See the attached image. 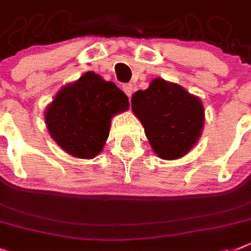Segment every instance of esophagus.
Returning <instances> with one entry per match:
<instances>
[{
    "label": "esophagus",
    "mask_w": 251,
    "mask_h": 251,
    "mask_svg": "<svg viewBox=\"0 0 251 251\" xmlns=\"http://www.w3.org/2000/svg\"><path fill=\"white\" fill-rule=\"evenodd\" d=\"M123 91L126 92L128 97L132 96V93H133V86L132 84H123Z\"/></svg>",
    "instance_id": "34e87169"
}]
</instances>
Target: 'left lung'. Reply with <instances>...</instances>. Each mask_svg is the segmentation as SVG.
<instances>
[{
    "instance_id": "obj_1",
    "label": "left lung",
    "mask_w": 251,
    "mask_h": 251,
    "mask_svg": "<svg viewBox=\"0 0 251 251\" xmlns=\"http://www.w3.org/2000/svg\"><path fill=\"white\" fill-rule=\"evenodd\" d=\"M130 103L160 159L183 158L198 144L204 128V106L179 84L155 78L149 88L133 93Z\"/></svg>"
}]
</instances>
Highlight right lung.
Segmentation results:
<instances>
[{"label": "right lung", "mask_w": 251, "mask_h": 251, "mask_svg": "<svg viewBox=\"0 0 251 251\" xmlns=\"http://www.w3.org/2000/svg\"><path fill=\"white\" fill-rule=\"evenodd\" d=\"M129 109L127 95L113 82L87 72L56 93L45 110L50 136L78 159L100 155L109 137L111 118Z\"/></svg>", "instance_id": "1"}]
</instances>
